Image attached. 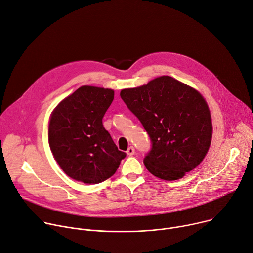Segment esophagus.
<instances>
[{
	"mask_svg": "<svg viewBox=\"0 0 253 253\" xmlns=\"http://www.w3.org/2000/svg\"><path fill=\"white\" fill-rule=\"evenodd\" d=\"M126 154H127V156H132V155H134V148L130 146V147L127 149Z\"/></svg>",
	"mask_w": 253,
	"mask_h": 253,
	"instance_id": "34e87169",
	"label": "esophagus"
}]
</instances>
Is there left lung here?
Returning a JSON list of instances; mask_svg holds the SVG:
<instances>
[{"mask_svg":"<svg viewBox=\"0 0 253 253\" xmlns=\"http://www.w3.org/2000/svg\"><path fill=\"white\" fill-rule=\"evenodd\" d=\"M128 109L147 130L152 149L144 159L154 176L174 181L205 158L212 138L210 110L196 89L171 76L121 91Z\"/></svg>","mask_w":253,"mask_h":253,"instance_id":"8db88e82","label":"left lung"}]
</instances>
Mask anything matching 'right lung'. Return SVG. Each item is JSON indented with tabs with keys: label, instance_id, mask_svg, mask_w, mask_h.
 <instances>
[{
	"label": "right lung",
	"instance_id": "obj_1",
	"mask_svg": "<svg viewBox=\"0 0 253 253\" xmlns=\"http://www.w3.org/2000/svg\"><path fill=\"white\" fill-rule=\"evenodd\" d=\"M115 91L81 86L53 110L48 139L54 159L70 178L98 184L114 175L126 154L119 151L102 125Z\"/></svg>",
	"mask_w": 253,
	"mask_h": 253
}]
</instances>
